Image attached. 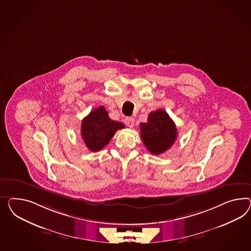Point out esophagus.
I'll return each instance as SVG.
<instances>
[{
    "label": "esophagus",
    "mask_w": 251,
    "mask_h": 251,
    "mask_svg": "<svg viewBox=\"0 0 251 251\" xmlns=\"http://www.w3.org/2000/svg\"><path fill=\"white\" fill-rule=\"evenodd\" d=\"M125 124L129 127V128H132L134 125V119L131 117H127L125 119Z\"/></svg>",
    "instance_id": "1"
}]
</instances>
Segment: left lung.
<instances>
[{
  "label": "left lung",
  "instance_id": "8db88e82",
  "mask_svg": "<svg viewBox=\"0 0 251 251\" xmlns=\"http://www.w3.org/2000/svg\"><path fill=\"white\" fill-rule=\"evenodd\" d=\"M140 129L145 147L152 154L163 153L176 141V124L163 109L151 111L147 122L141 123Z\"/></svg>",
  "mask_w": 251,
  "mask_h": 251
}]
</instances>
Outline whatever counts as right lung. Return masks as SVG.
<instances>
[{
	"mask_svg": "<svg viewBox=\"0 0 251 251\" xmlns=\"http://www.w3.org/2000/svg\"><path fill=\"white\" fill-rule=\"evenodd\" d=\"M122 122L112 121L105 107L92 110L81 122V136L91 151H98L108 145L118 129H124Z\"/></svg>",
	"mask_w": 251,
	"mask_h": 251,
	"instance_id": "1",
	"label": "right lung"
}]
</instances>
